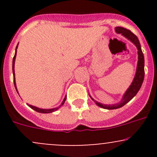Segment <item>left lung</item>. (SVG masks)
<instances>
[{
    "mask_svg": "<svg viewBox=\"0 0 157 157\" xmlns=\"http://www.w3.org/2000/svg\"><path fill=\"white\" fill-rule=\"evenodd\" d=\"M115 31H116L117 33L122 34L124 37H125L126 38L128 39L131 42H132L133 44L136 46V47L138 49V63L137 67H136V75H135L134 80H133L132 83H131V86H129V88L128 89L127 91H125V93L124 94L122 100L120 102L116 104H112V105H105V104L100 103V102H98L96 101V100H94L92 97L89 95L90 97L91 98V100H92L93 101H94L95 103H96L97 105L102 108V109L109 110L117 109H119V108H121L130 101L131 99H133V97L137 94L139 90L141 88L142 84L144 80V77H145V70H144L145 60H144V55L142 52L141 46H140V41H139L137 37H136L134 33H132L130 30L123 28V27H116V28H115Z\"/></svg>",
    "mask_w": 157,
    "mask_h": 157,
    "instance_id": "1",
    "label": "left lung"
}]
</instances>
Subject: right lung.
I'll return each mask as SVG.
<instances>
[{
    "label": "right lung",
    "instance_id": "1",
    "mask_svg": "<svg viewBox=\"0 0 157 157\" xmlns=\"http://www.w3.org/2000/svg\"><path fill=\"white\" fill-rule=\"evenodd\" d=\"M17 46H18V44H17V46H16L15 54V56H14V57H13V60H12V72H13V77H14V85H15V87L16 91H17V87H16V82H15V61L16 54H17ZM17 93H18V92H17ZM66 96L65 97L62 103H61V105H60V106H59V107L55 108V109H40V108L35 107V106H33V105H29V104H27V105L29 106V107L31 108V109H32L33 110H35V111H37V112L43 113H52V112H54V111H57V110L59 108L61 107V106L63 105L65 101H66Z\"/></svg>",
    "mask_w": 157,
    "mask_h": 157
}]
</instances>
